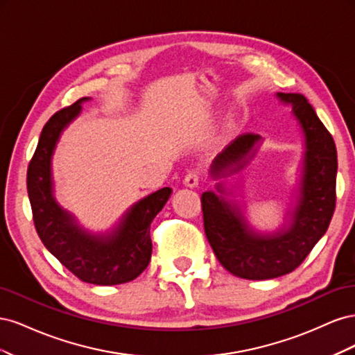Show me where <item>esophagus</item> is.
I'll use <instances>...</instances> for the list:
<instances>
[{
	"label": "esophagus",
	"instance_id": "esophagus-1",
	"mask_svg": "<svg viewBox=\"0 0 355 355\" xmlns=\"http://www.w3.org/2000/svg\"><path fill=\"white\" fill-rule=\"evenodd\" d=\"M198 182H200V173L197 170H189L185 175V179H184L185 187L196 188V187H198Z\"/></svg>",
	"mask_w": 355,
	"mask_h": 355
}]
</instances>
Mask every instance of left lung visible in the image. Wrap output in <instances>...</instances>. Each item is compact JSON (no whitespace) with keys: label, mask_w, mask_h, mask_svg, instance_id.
Instances as JSON below:
<instances>
[{"label":"left lung","mask_w":355,"mask_h":355,"mask_svg":"<svg viewBox=\"0 0 355 355\" xmlns=\"http://www.w3.org/2000/svg\"><path fill=\"white\" fill-rule=\"evenodd\" d=\"M277 99L292 108L305 136L297 200L287 223L268 234L253 230L219 180L249 164L259 135H240L214 157L210 178L219 182L201 196L204 231L214 254L225 270L245 280H270L296 270L326 234L336 204L338 154L331 135L305 96L277 93Z\"/></svg>","instance_id":"left-lung-1"}]
</instances>
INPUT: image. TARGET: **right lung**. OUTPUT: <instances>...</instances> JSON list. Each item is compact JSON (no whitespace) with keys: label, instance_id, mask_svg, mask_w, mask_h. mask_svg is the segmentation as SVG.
Returning a JSON list of instances; mask_svg holds the SVG:
<instances>
[{"label":"right lung","instance_id":"add662e5","mask_svg":"<svg viewBox=\"0 0 355 355\" xmlns=\"http://www.w3.org/2000/svg\"><path fill=\"white\" fill-rule=\"evenodd\" d=\"M83 98L53 115L32 157L26 187L35 230L47 250L81 282L112 286L132 282L151 261V222L164 207L171 188L158 189L135 202L114 228L90 232L55 198L51 158L62 132L78 116Z\"/></svg>","mask_w":355,"mask_h":355}]
</instances>
